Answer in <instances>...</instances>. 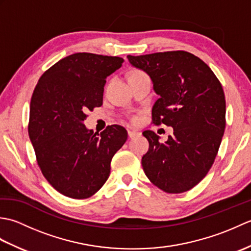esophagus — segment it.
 <instances>
[{
  "label": "esophagus",
  "instance_id": "1",
  "mask_svg": "<svg viewBox=\"0 0 251 251\" xmlns=\"http://www.w3.org/2000/svg\"><path fill=\"white\" fill-rule=\"evenodd\" d=\"M140 134L138 131H135V130H128V137L130 138H135V137H137V136H139Z\"/></svg>",
  "mask_w": 251,
  "mask_h": 251
}]
</instances>
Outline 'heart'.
<instances>
[{
	"mask_svg": "<svg viewBox=\"0 0 251 251\" xmlns=\"http://www.w3.org/2000/svg\"><path fill=\"white\" fill-rule=\"evenodd\" d=\"M138 74H146V73H143L142 71H135V72H132V73H131V75H130V76H132V75H138ZM131 122L136 123V122H137V119H136V117H131Z\"/></svg>",
	"mask_w": 251,
	"mask_h": 251,
	"instance_id": "obj_1",
	"label": "heart"
}]
</instances>
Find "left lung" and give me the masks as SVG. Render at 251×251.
<instances>
[{
    "label": "left lung",
    "instance_id": "obj_1",
    "mask_svg": "<svg viewBox=\"0 0 251 251\" xmlns=\"http://www.w3.org/2000/svg\"><path fill=\"white\" fill-rule=\"evenodd\" d=\"M127 58L150 75L159 96L152 109L153 124L174 128L164 143L154 131L142 132L149 141L143 170L158 189L183 193L205 178L219 150L226 129L222 85L204 61L184 50Z\"/></svg>",
    "mask_w": 251,
    "mask_h": 251
}]
</instances>
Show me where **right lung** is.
Returning a JSON list of instances; mask_svg holds the SVG:
<instances>
[{"mask_svg": "<svg viewBox=\"0 0 251 251\" xmlns=\"http://www.w3.org/2000/svg\"><path fill=\"white\" fill-rule=\"evenodd\" d=\"M121 57L76 52L56 62L37 82L30 102L28 132L46 180L62 195L93 196L108 180L111 161L127 131L111 125L88 130L86 112L102 105L106 76L122 67Z\"/></svg>", "mask_w": 251, "mask_h": 251, "instance_id": "right-lung-1", "label": "right lung"}]
</instances>
